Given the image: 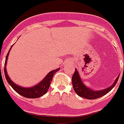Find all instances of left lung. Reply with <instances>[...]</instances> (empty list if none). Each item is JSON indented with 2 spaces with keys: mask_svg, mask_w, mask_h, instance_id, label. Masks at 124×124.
Here are the masks:
<instances>
[{
  "mask_svg": "<svg viewBox=\"0 0 124 124\" xmlns=\"http://www.w3.org/2000/svg\"><path fill=\"white\" fill-rule=\"evenodd\" d=\"M119 77L120 75L118 76L113 84L111 85L108 88L100 91H93L88 88L83 84L77 70L75 69V71L72 77V84H73L74 90L78 96L88 99V100H93V99H96V98L102 97L109 92L117 83Z\"/></svg>",
  "mask_w": 124,
  "mask_h": 124,
  "instance_id": "1",
  "label": "left lung"
}]
</instances>
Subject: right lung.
I'll list each match as a JSON object with an SVG mask.
<instances>
[{
	"instance_id": "obj_1",
	"label": "right lung",
	"mask_w": 124,
	"mask_h": 124,
	"mask_svg": "<svg viewBox=\"0 0 124 124\" xmlns=\"http://www.w3.org/2000/svg\"><path fill=\"white\" fill-rule=\"evenodd\" d=\"M12 47V46H11ZM10 48V49H11ZM9 49V51H10ZM9 51L8 53L6 55V61H5L4 64V74L6 80L9 83V84L12 87V88L16 91L17 93H18L22 96H24L26 98H37L39 97L43 96L47 93L49 87L50 86L51 82L52 81L53 77L54 75V74L59 71L60 68H58L56 70H54L53 71H51L49 73L44 79L42 81L40 82L39 84H38L35 86L32 87H29V88H25V87H22L18 86V85L15 84V83L11 80V79L9 77L6 71V63L7 60H8V57L9 53Z\"/></svg>"
}]
</instances>
